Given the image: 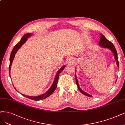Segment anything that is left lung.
Listing matches in <instances>:
<instances>
[{
  "mask_svg": "<svg viewBox=\"0 0 125 125\" xmlns=\"http://www.w3.org/2000/svg\"><path fill=\"white\" fill-rule=\"evenodd\" d=\"M100 35H101V38H100V41H99V45H101L102 47H103V48H109L112 52L114 54V57L116 59V61L117 65L119 67V62H118V57H117V51H116V49L115 48L114 45H113V44L111 41H110L107 39H106V38H105V37L104 35H102V34H100ZM75 80H76V83L77 84V87H78V89H79L80 91L83 94H84V95L87 96L89 97H92L91 95H90V94H89L87 93H86L85 92L83 91V90L80 88V87L79 86V83H78V81H77V80L76 79V75H75Z\"/></svg>",
  "mask_w": 125,
  "mask_h": 125,
  "instance_id": "1",
  "label": "left lung"
}]
</instances>
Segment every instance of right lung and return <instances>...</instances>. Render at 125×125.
<instances>
[{
  "mask_svg": "<svg viewBox=\"0 0 125 125\" xmlns=\"http://www.w3.org/2000/svg\"><path fill=\"white\" fill-rule=\"evenodd\" d=\"M31 36V33H26L25 35L22 37V38H21V41L14 47L13 49V50L12 51V52L11 53L10 57L9 67V73H10V71L11 64H12L13 60L14 57L15 56V54L17 52V51H18L19 49L20 48H21V46L24 43L26 42V41L27 40L28 38H29L30 36ZM64 68H65V66H64L62 67L61 69H59V70L57 71L56 75V76H55V80L54 81L53 85H52V86L49 89L48 91L46 93H45V94H42V95L39 96H36V97H31V96H26V95H25V94H22L23 96H24L25 97L28 98L29 99H31L35 100V101H39V100H42V99H44L46 98L47 97H48L49 96L51 95V94L54 93V92L55 91V90L56 89V88L57 86V82H58V77H59V75L60 73H61V72H62V71L64 69ZM14 88H15V87H14ZM15 90L17 91V90L16 89H15Z\"/></svg>",
  "mask_w": 125,
  "mask_h": 125,
  "instance_id": "1",
  "label": "right lung"
}]
</instances>
